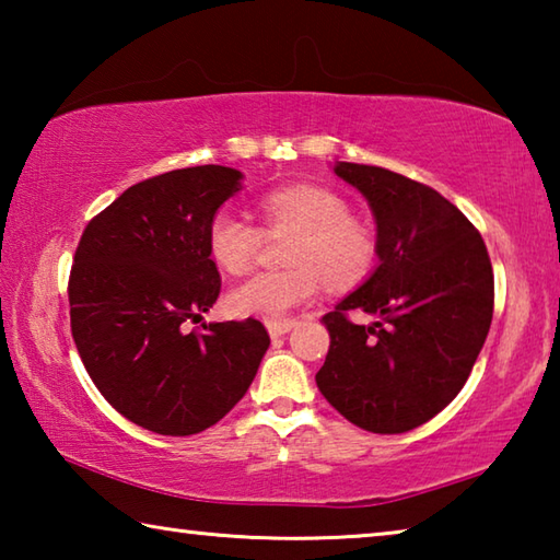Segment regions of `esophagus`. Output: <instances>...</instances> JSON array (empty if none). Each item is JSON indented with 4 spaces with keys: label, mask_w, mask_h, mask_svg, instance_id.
<instances>
[{
    "label": "esophagus",
    "mask_w": 560,
    "mask_h": 560,
    "mask_svg": "<svg viewBox=\"0 0 560 560\" xmlns=\"http://www.w3.org/2000/svg\"><path fill=\"white\" fill-rule=\"evenodd\" d=\"M293 326H296V320H271L267 328H269L271 338H281V336H287Z\"/></svg>",
    "instance_id": "esophagus-1"
}]
</instances>
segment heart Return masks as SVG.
<instances>
[{
    "label": "heart",
    "mask_w": 560,
    "mask_h": 560,
    "mask_svg": "<svg viewBox=\"0 0 560 560\" xmlns=\"http://www.w3.org/2000/svg\"><path fill=\"white\" fill-rule=\"evenodd\" d=\"M269 232H293L287 271L254 273L230 293L236 316L281 320L318 293L320 277L334 289L360 281L375 259V240L350 217L346 200L314 185L271 189L261 197ZM261 230L244 214L222 207L207 226V249L214 264L230 273L252 267L261 246Z\"/></svg>",
    "instance_id": "obj_1"
}]
</instances>
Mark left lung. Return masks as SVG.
Returning <instances> with one entry per match:
<instances>
[{
    "instance_id": "1",
    "label": "left lung",
    "mask_w": 560,
    "mask_h": 560,
    "mask_svg": "<svg viewBox=\"0 0 560 560\" xmlns=\"http://www.w3.org/2000/svg\"><path fill=\"white\" fill-rule=\"evenodd\" d=\"M334 173L371 205L381 264L324 316L330 348L316 385L358 428L400 434L467 383L494 314V271L477 226L438 189L375 165ZM350 310L378 320L358 327Z\"/></svg>"
}]
</instances>
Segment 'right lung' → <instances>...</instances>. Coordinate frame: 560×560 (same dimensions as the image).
Wrapping results in <instances>:
<instances>
[{"mask_svg":"<svg viewBox=\"0 0 560 560\" xmlns=\"http://www.w3.org/2000/svg\"><path fill=\"white\" fill-rule=\"evenodd\" d=\"M240 187L234 167L173 170L128 187L81 234L69 279L75 348L101 395L150 432L212 428L269 348L257 318L187 330L220 296L207 226Z\"/></svg>","mask_w":560,"mask_h":560,"instance_id":"add662e5","label":"right lung"}]
</instances>
